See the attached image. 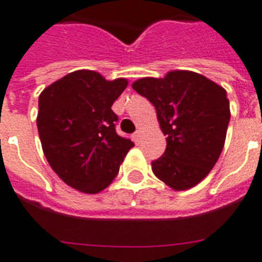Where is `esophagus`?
I'll use <instances>...</instances> for the list:
<instances>
[{"label": "esophagus", "instance_id": "34e87169", "mask_svg": "<svg viewBox=\"0 0 262 262\" xmlns=\"http://www.w3.org/2000/svg\"><path fill=\"white\" fill-rule=\"evenodd\" d=\"M133 140H135L136 143L139 144L140 143V140H141V130H137L135 133V135H133Z\"/></svg>", "mask_w": 262, "mask_h": 262}]
</instances>
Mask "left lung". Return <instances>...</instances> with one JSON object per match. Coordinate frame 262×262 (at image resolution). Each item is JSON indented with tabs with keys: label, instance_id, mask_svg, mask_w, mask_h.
<instances>
[{
	"label": "left lung",
	"instance_id": "left-lung-1",
	"mask_svg": "<svg viewBox=\"0 0 262 262\" xmlns=\"http://www.w3.org/2000/svg\"><path fill=\"white\" fill-rule=\"evenodd\" d=\"M132 88L155 106L167 147L152 171L174 190H187L207 177L223 151L230 102L222 85L190 71L163 79L143 77Z\"/></svg>",
	"mask_w": 262,
	"mask_h": 262
}]
</instances>
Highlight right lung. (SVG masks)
Returning a JSON list of instances; mask_svg holds the SVG:
<instances>
[{
    "label": "right lung",
    "mask_w": 262,
    "mask_h": 262,
    "mask_svg": "<svg viewBox=\"0 0 262 262\" xmlns=\"http://www.w3.org/2000/svg\"><path fill=\"white\" fill-rule=\"evenodd\" d=\"M126 79L95 71L72 72L39 95L36 117L43 154L55 174L76 190L96 194L110 185L135 144L115 132L113 103Z\"/></svg>",
    "instance_id": "add662e5"
}]
</instances>
